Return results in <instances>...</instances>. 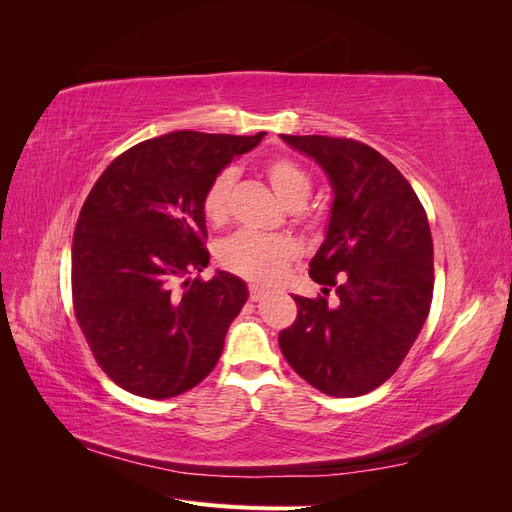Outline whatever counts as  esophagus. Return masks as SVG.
Returning a JSON list of instances; mask_svg holds the SVG:
<instances>
[{"label":"esophagus","mask_w":512,"mask_h":512,"mask_svg":"<svg viewBox=\"0 0 512 512\" xmlns=\"http://www.w3.org/2000/svg\"><path fill=\"white\" fill-rule=\"evenodd\" d=\"M267 294V290L265 288H260V286H250V299L252 301H260L262 297H265Z\"/></svg>","instance_id":"34e87169"}]
</instances>
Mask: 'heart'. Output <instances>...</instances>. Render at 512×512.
Segmentation results:
<instances>
[{
  "mask_svg": "<svg viewBox=\"0 0 512 512\" xmlns=\"http://www.w3.org/2000/svg\"><path fill=\"white\" fill-rule=\"evenodd\" d=\"M265 177L273 192L290 209L301 207L309 192H312V179H309L307 170L284 156L273 158L265 164ZM232 188H235V170L232 168L220 170L207 185L203 200H200V209H203L209 224L222 226L228 222ZM218 256L224 269L245 277V280L273 284L286 273L290 262L299 256V245L290 237H271L252 230H241L220 245Z\"/></svg>",
  "mask_w": 512,
  "mask_h": 512,
  "instance_id": "heart-1",
  "label": "heart"
}]
</instances>
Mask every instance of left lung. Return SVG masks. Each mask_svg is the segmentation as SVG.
Returning a JSON list of instances; mask_svg holds the SVG:
<instances>
[{
	"instance_id": "left-lung-1",
	"label": "left lung",
	"mask_w": 512,
	"mask_h": 512,
	"mask_svg": "<svg viewBox=\"0 0 512 512\" xmlns=\"http://www.w3.org/2000/svg\"><path fill=\"white\" fill-rule=\"evenodd\" d=\"M282 141L329 177L327 235L309 277L339 297L292 294L299 314L280 333L290 367L331 397H359L389 380L427 320L433 297V241L408 179L382 153L352 138ZM340 277L337 278L336 275Z\"/></svg>"
}]
</instances>
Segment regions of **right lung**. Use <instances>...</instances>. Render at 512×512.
Masks as SVG:
<instances>
[{
	"mask_svg": "<svg viewBox=\"0 0 512 512\" xmlns=\"http://www.w3.org/2000/svg\"><path fill=\"white\" fill-rule=\"evenodd\" d=\"M254 136L192 130L149 138L115 158L91 188L72 239V301L104 374L168 399L205 380L247 301L237 275L179 280L209 265L200 200Z\"/></svg>",
	"mask_w": 512,
	"mask_h": 512,
	"instance_id": "obj_1",
	"label": "right lung"
}]
</instances>
